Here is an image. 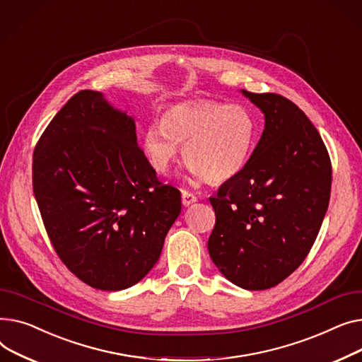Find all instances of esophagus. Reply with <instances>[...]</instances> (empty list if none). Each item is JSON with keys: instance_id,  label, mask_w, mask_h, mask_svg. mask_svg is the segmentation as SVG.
Instances as JSON below:
<instances>
[{"instance_id": "34e87169", "label": "esophagus", "mask_w": 362, "mask_h": 362, "mask_svg": "<svg viewBox=\"0 0 362 362\" xmlns=\"http://www.w3.org/2000/svg\"><path fill=\"white\" fill-rule=\"evenodd\" d=\"M196 202H197V197L193 193H189V191H182V204L185 207L191 206V204L196 203Z\"/></svg>"}]
</instances>
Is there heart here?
I'll return each mask as SVG.
<instances>
[{
	"label": "heart",
	"mask_w": 362,
	"mask_h": 362,
	"mask_svg": "<svg viewBox=\"0 0 362 362\" xmlns=\"http://www.w3.org/2000/svg\"><path fill=\"white\" fill-rule=\"evenodd\" d=\"M256 139V124L241 105L218 100L184 102L168 108L160 122L148 124L141 147L152 168L166 174L180 153L189 175L223 182L245 168Z\"/></svg>",
	"instance_id": "heart-1"
}]
</instances>
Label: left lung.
Instances as JSON below:
<instances>
[{
    "instance_id": "left-lung-1",
    "label": "left lung",
    "mask_w": 362,
    "mask_h": 362,
    "mask_svg": "<svg viewBox=\"0 0 362 362\" xmlns=\"http://www.w3.org/2000/svg\"><path fill=\"white\" fill-rule=\"evenodd\" d=\"M264 115V130L243 171L210 197L216 223L211 262L243 289L281 284L310 252L327 211L332 165L307 115L276 93L241 90Z\"/></svg>"
}]
</instances>
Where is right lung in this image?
<instances>
[{"instance_id": "obj_1", "label": "right lung", "mask_w": 362, "mask_h": 362, "mask_svg": "<svg viewBox=\"0 0 362 362\" xmlns=\"http://www.w3.org/2000/svg\"><path fill=\"white\" fill-rule=\"evenodd\" d=\"M33 193L62 263L102 291L140 282L181 214V193L139 148L134 118L95 90L76 93L40 136Z\"/></svg>"}]
</instances>
